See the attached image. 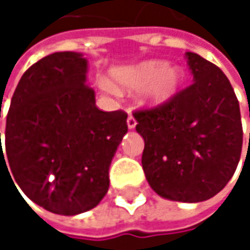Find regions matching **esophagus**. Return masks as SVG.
<instances>
[{"mask_svg": "<svg viewBox=\"0 0 250 250\" xmlns=\"http://www.w3.org/2000/svg\"><path fill=\"white\" fill-rule=\"evenodd\" d=\"M136 125H137V123H136V119H134L131 114H128V117H127V127L131 130V128H134V127H136Z\"/></svg>", "mask_w": 250, "mask_h": 250, "instance_id": "34e87169", "label": "esophagus"}]
</instances>
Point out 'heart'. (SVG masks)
I'll list each match as a JSON object with an SVG mask.
<instances>
[{
    "instance_id": "obj_1",
    "label": "heart",
    "mask_w": 250,
    "mask_h": 250,
    "mask_svg": "<svg viewBox=\"0 0 250 250\" xmlns=\"http://www.w3.org/2000/svg\"><path fill=\"white\" fill-rule=\"evenodd\" d=\"M185 82V72L178 65L165 61H143L134 65L117 66L110 71V82L100 79L101 89L131 92L137 89V101L145 108H158L179 94Z\"/></svg>"
}]
</instances>
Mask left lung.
I'll list each match as a JSON object with an SVG mask.
<instances>
[{
  "instance_id": "8db88e82",
  "label": "left lung",
  "mask_w": 250,
  "mask_h": 250,
  "mask_svg": "<svg viewBox=\"0 0 250 250\" xmlns=\"http://www.w3.org/2000/svg\"><path fill=\"white\" fill-rule=\"evenodd\" d=\"M194 83L168 104L134 113L145 140L142 167L162 198L200 203L233 176L242 153L239 101L227 76L197 53H185Z\"/></svg>"
}]
</instances>
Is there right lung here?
<instances>
[{"mask_svg": "<svg viewBox=\"0 0 250 250\" xmlns=\"http://www.w3.org/2000/svg\"><path fill=\"white\" fill-rule=\"evenodd\" d=\"M86 74L82 53L40 59L21 76L7 116L5 155L16 182L33 203L62 216L100 204L127 133L125 111L98 110Z\"/></svg>", "mask_w": 250, "mask_h": 250, "instance_id": "obj_1", "label": "right lung"}]
</instances>
